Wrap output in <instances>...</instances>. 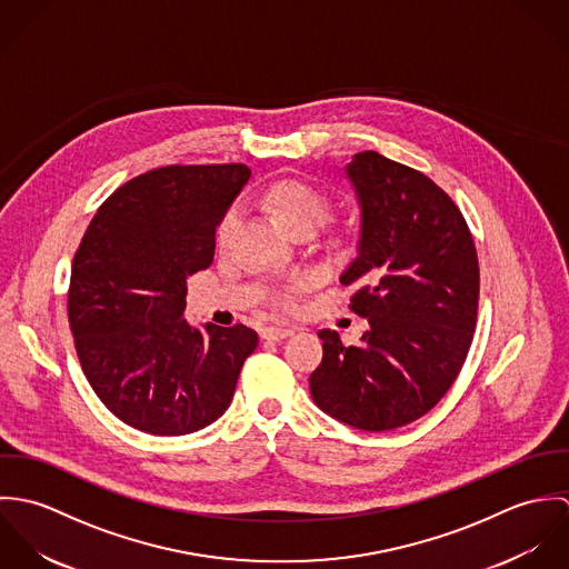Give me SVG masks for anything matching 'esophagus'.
<instances>
[{
	"label": "esophagus",
	"instance_id": "1",
	"mask_svg": "<svg viewBox=\"0 0 569 569\" xmlns=\"http://www.w3.org/2000/svg\"><path fill=\"white\" fill-rule=\"evenodd\" d=\"M296 330L293 328H282V326H264L262 330H260V335H262V339H269V341H278V339H287V337H291Z\"/></svg>",
	"mask_w": 569,
	"mask_h": 569
}]
</instances>
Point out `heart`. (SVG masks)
<instances>
[{
    "label": "heart",
    "instance_id": "1",
    "mask_svg": "<svg viewBox=\"0 0 569 569\" xmlns=\"http://www.w3.org/2000/svg\"><path fill=\"white\" fill-rule=\"evenodd\" d=\"M262 206L271 212V217L289 232V234H313L318 228H322L330 214V203L325 194L298 179H280L271 183L260 194ZM241 210L237 206H230L223 217L217 223L214 241L219 247H228L232 241V234L237 230ZM309 284V278L296 276L282 287L271 291V305L280 311H291L296 307V293L302 291Z\"/></svg>",
    "mask_w": 569,
    "mask_h": 569
}]
</instances>
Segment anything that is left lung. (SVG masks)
Here are the masks:
<instances>
[{
  "mask_svg": "<svg viewBox=\"0 0 569 569\" xmlns=\"http://www.w3.org/2000/svg\"><path fill=\"white\" fill-rule=\"evenodd\" d=\"M361 206L359 256L341 273L350 311L370 328L355 346L320 330L313 401L332 418L388 431L436 406L473 341L480 264L453 199L427 174L363 151L346 166Z\"/></svg>",
  "mask_w": 569,
  "mask_h": 569,
  "instance_id": "obj_1",
  "label": "left lung"
}]
</instances>
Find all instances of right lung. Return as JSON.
Wrapping results in <instances>:
<instances>
[{
  "mask_svg": "<svg viewBox=\"0 0 569 569\" xmlns=\"http://www.w3.org/2000/svg\"><path fill=\"white\" fill-rule=\"evenodd\" d=\"M244 163L162 166L122 183L93 214L72 262L68 318L82 372L122 422L183 436L214 422L258 346L249 326L188 325L186 278L214 258L217 223Z\"/></svg>",
  "mask_w": 569,
  "mask_h": 569,
  "instance_id": "add662e5",
  "label": "right lung"
}]
</instances>
